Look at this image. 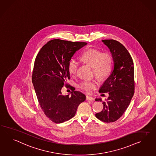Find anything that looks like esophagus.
<instances>
[{
    "label": "esophagus",
    "mask_w": 156,
    "mask_h": 156,
    "mask_svg": "<svg viewBox=\"0 0 156 156\" xmlns=\"http://www.w3.org/2000/svg\"><path fill=\"white\" fill-rule=\"evenodd\" d=\"M86 100H88V101H94V98H93L92 97L90 96H86Z\"/></svg>",
    "instance_id": "obj_1"
}]
</instances>
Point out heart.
Returning <instances> with one entry per match:
<instances>
[{"label":"heart","instance_id":"obj_1","mask_svg":"<svg viewBox=\"0 0 156 156\" xmlns=\"http://www.w3.org/2000/svg\"><path fill=\"white\" fill-rule=\"evenodd\" d=\"M80 58L84 63L92 66L93 73L100 79L106 77L112 71L113 60L112 54L108 51L102 52L99 50L90 48L83 52ZM78 67V63L75 59L69 60L68 70L71 76H76ZM98 84L95 80H84L79 87L81 90L90 93Z\"/></svg>","mask_w":156,"mask_h":156}]
</instances>
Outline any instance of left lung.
Here are the masks:
<instances>
[{
    "mask_svg": "<svg viewBox=\"0 0 156 156\" xmlns=\"http://www.w3.org/2000/svg\"><path fill=\"white\" fill-rule=\"evenodd\" d=\"M112 52L113 68L110 75L100 88V93H108L106 101H101L103 110L96 114L99 120L106 123L119 119L127 110L135 92L134 65L127 48L119 42L114 40H102ZM105 95L102 94V96Z\"/></svg>",
    "mask_w": 156,
    "mask_h": 156,
    "instance_id": "left-lung-1",
    "label": "left lung"
}]
</instances>
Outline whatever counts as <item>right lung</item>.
<instances>
[{
  "label": "right lung",
  "instance_id": "add662e5",
  "mask_svg": "<svg viewBox=\"0 0 156 156\" xmlns=\"http://www.w3.org/2000/svg\"><path fill=\"white\" fill-rule=\"evenodd\" d=\"M87 44L55 39L41 48L36 56L32 73V83L37 97L44 115L55 123H61L73 118L85 96L66 81L70 79L68 66L75 53ZM73 92L71 97L63 96L64 86Z\"/></svg>",
  "mask_w": 156,
  "mask_h": 156
}]
</instances>
